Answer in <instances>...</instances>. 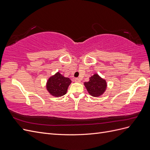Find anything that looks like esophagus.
Here are the masks:
<instances>
[{"label":"esophagus","instance_id":"obj_1","mask_svg":"<svg viewBox=\"0 0 150 150\" xmlns=\"http://www.w3.org/2000/svg\"><path fill=\"white\" fill-rule=\"evenodd\" d=\"M74 81H75V82H76V83H80L81 82V80L79 78H76V79H74Z\"/></svg>","mask_w":150,"mask_h":150}]
</instances>
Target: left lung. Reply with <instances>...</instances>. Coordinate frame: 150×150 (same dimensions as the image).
Instances as JSON below:
<instances>
[{
	"instance_id": "1",
	"label": "left lung",
	"mask_w": 150,
	"mask_h": 150,
	"mask_svg": "<svg viewBox=\"0 0 150 150\" xmlns=\"http://www.w3.org/2000/svg\"><path fill=\"white\" fill-rule=\"evenodd\" d=\"M86 88L91 96L99 97L104 93L107 87L106 80L101 78L97 74H94L88 82L84 83Z\"/></svg>"
}]
</instances>
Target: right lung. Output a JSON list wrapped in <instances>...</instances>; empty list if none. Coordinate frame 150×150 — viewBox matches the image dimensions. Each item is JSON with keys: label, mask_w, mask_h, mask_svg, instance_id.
<instances>
[{"label": "right lung", "mask_w": 150, "mask_h": 150, "mask_svg": "<svg viewBox=\"0 0 150 150\" xmlns=\"http://www.w3.org/2000/svg\"><path fill=\"white\" fill-rule=\"evenodd\" d=\"M71 83V81L69 78L63 76L58 72L49 78L46 88L52 96L60 97L66 94L67 88Z\"/></svg>", "instance_id": "1"}]
</instances>
